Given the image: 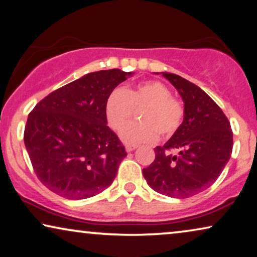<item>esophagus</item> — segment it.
Returning <instances> with one entry per match:
<instances>
[{
    "mask_svg": "<svg viewBox=\"0 0 257 257\" xmlns=\"http://www.w3.org/2000/svg\"><path fill=\"white\" fill-rule=\"evenodd\" d=\"M136 146H127L125 147V151H127V153H132V151H134L136 149Z\"/></svg>",
    "mask_w": 257,
    "mask_h": 257,
    "instance_id": "1",
    "label": "esophagus"
}]
</instances>
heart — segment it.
Here are the masks:
<instances>
[{
  "label": "heart",
  "instance_id": "b5f03b06",
  "mask_svg": "<svg viewBox=\"0 0 257 257\" xmlns=\"http://www.w3.org/2000/svg\"><path fill=\"white\" fill-rule=\"evenodd\" d=\"M141 111L142 122L129 123L121 130L120 137L125 144L139 146L154 143L160 137L177 132L184 118V106L171 96V91L156 80L143 81L132 88L113 89L106 100V117L114 130H120L132 118L134 109Z\"/></svg>",
  "mask_w": 257,
  "mask_h": 257
}]
</instances>
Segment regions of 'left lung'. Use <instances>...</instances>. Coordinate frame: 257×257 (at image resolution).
I'll use <instances>...</instances> for the list:
<instances>
[{
  "mask_svg": "<svg viewBox=\"0 0 257 257\" xmlns=\"http://www.w3.org/2000/svg\"><path fill=\"white\" fill-rule=\"evenodd\" d=\"M162 74L182 96L184 120L163 147L155 148L156 157L143 176L156 192L183 199L218 179L232 155L233 133L221 108L200 87L177 74Z\"/></svg>",
  "mask_w": 257,
  "mask_h": 257,
  "instance_id": "left-lung-1",
  "label": "left lung"
}]
</instances>
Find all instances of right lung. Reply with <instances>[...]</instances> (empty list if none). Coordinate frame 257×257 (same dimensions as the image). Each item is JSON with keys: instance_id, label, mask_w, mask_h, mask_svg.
<instances>
[{"instance_id": "obj_1", "label": "right lung", "mask_w": 257, "mask_h": 257, "mask_svg": "<svg viewBox=\"0 0 257 257\" xmlns=\"http://www.w3.org/2000/svg\"><path fill=\"white\" fill-rule=\"evenodd\" d=\"M133 72H92L49 94L29 114L24 144L38 179L66 199H86L113 183L124 147L107 125L106 100Z\"/></svg>"}]
</instances>
